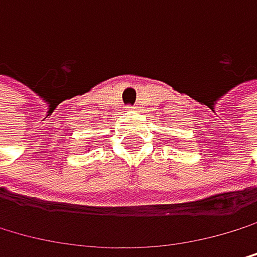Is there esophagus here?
<instances>
[{
  "label": "esophagus",
  "mask_w": 257,
  "mask_h": 257,
  "mask_svg": "<svg viewBox=\"0 0 257 257\" xmlns=\"http://www.w3.org/2000/svg\"><path fill=\"white\" fill-rule=\"evenodd\" d=\"M137 106H127V111H135Z\"/></svg>",
  "instance_id": "34e87169"
}]
</instances>
